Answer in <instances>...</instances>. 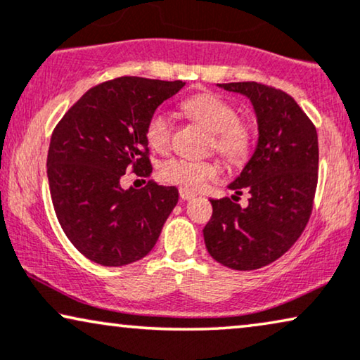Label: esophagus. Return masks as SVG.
<instances>
[{
  "instance_id": "1",
  "label": "esophagus",
  "mask_w": 360,
  "mask_h": 360,
  "mask_svg": "<svg viewBox=\"0 0 360 360\" xmlns=\"http://www.w3.org/2000/svg\"><path fill=\"white\" fill-rule=\"evenodd\" d=\"M194 195H195V194L193 193V191H188V189H183V188L179 189V198L183 199V200H189V199H193Z\"/></svg>"
}]
</instances>
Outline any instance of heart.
<instances>
[{
    "label": "heart",
    "instance_id": "b5f03b06",
    "mask_svg": "<svg viewBox=\"0 0 360 360\" xmlns=\"http://www.w3.org/2000/svg\"><path fill=\"white\" fill-rule=\"evenodd\" d=\"M184 112L202 124L210 133L209 150H214L229 165L240 166L252 156L255 146V130L245 118H240L237 108L219 95L205 92L191 97L183 103ZM148 146L158 153L169 150L172 140V120L166 110L158 108L150 115L145 127ZM222 174L217 160H188L171 158L160 167L161 179L167 184L188 191L202 189L209 181Z\"/></svg>",
    "mask_w": 360,
    "mask_h": 360
}]
</instances>
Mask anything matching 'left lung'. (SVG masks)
Here are the masks:
<instances>
[{"instance_id":"1","label":"left lung","mask_w":360,"mask_h":360,"mask_svg":"<svg viewBox=\"0 0 360 360\" xmlns=\"http://www.w3.org/2000/svg\"><path fill=\"white\" fill-rule=\"evenodd\" d=\"M247 95L258 120L257 150L229 186L251 194L245 210L237 199H210L212 217L204 227L210 257L233 270H257L285 255L306 229L318 186V133L296 100L260 82L219 84Z\"/></svg>"}]
</instances>
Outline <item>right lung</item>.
Listing matches in <instances>:
<instances>
[{
  "label": "right lung",
  "mask_w": 360,
  "mask_h": 360,
  "mask_svg": "<svg viewBox=\"0 0 360 360\" xmlns=\"http://www.w3.org/2000/svg\"><path fill=\"white\" fill-rule=\"evenodd\" d=\"M184 85L117 77L87 90L56 124L47 153L52 204L67 238L89 260L123 266L158 242L177 189L151 179L123 191L120 183L127 171L150 177L146 122Z\"/></svg>",
  "instance_id": "right-lung-1"
}]
</instances>
